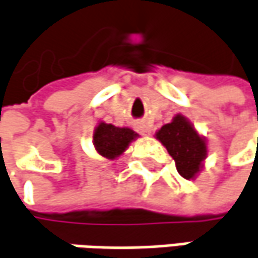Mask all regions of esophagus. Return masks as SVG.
<instances>
[{
  "label": "esophagus",
  "instance_id": "1",
  "mask_svg": "<svg viewBox=\"0 0 258 258\" xmlns=\"http://www.w3.org/2000/svg\"><path fill=\"white\" fill-rule=\"evenodd\" d=\"M139 131H140L141 134H147V133H150V125H147V124H140L139 125Z\"/></svg>",
  "mask_w": 258,
  "mask_h": 258
}]
</instances>
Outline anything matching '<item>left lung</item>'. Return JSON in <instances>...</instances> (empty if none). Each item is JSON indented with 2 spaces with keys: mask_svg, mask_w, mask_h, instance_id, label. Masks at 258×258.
Here are the masks:
<instances>
[{
  "mask_svg": "<svg viewBox=\"0 0 258 258\" xmlns=\"http://www.w3.org/2000/svg\"><path fill=\"white\" fill-rule=\"evenodd\" d=\"M156 139L173 157L176 169L185 179H194L207 159V141L202 139L187 118L177 114L172 122L164 124L156 133Z\"/></svg>",
  "mask_w": 258,
  "mask_h": 258,
  "instance_id": "left-lung-1",
  "label": "left lung"
}]
</instances>
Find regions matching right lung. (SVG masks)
Instances as JSON below:
<instances>
[{
	"instance_id": "obj_1",
	"label": "right lung",
	"mask_w": 258,
	"mask_h": 258,
	"mask_svg": "<svg viewBox=\"0 0 258 258\" xmlns=\"http://www.w3.org/2000/svg\"><path fill=\"white\" fill-rule=\"evenodd\" d=\"M136 137L137 133L131 128L99 122L94 133V146L102 157L114 160L128 149L130 143L136 140Z\"/></svg>"
}]
</instances>
